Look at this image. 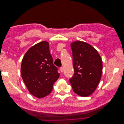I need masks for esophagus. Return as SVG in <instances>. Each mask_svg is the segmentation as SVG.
I'll list each match as a JSON object with an SVG mask.
<instances>
[{"mask_svg":"<svg viewBox=\"0 0 124 124\" xmlns=\"http://www.w3.org/2000/svg\"><path fill=\"white\" fill-rule=\"evenodd\" d=\"M60 70H61V72H63V68L62 67H61V68H60Z\"/></svg>","mask_w":124,"mask_h":124,"instance_id":"obj_1","label":"esophagus"}]
</instances>
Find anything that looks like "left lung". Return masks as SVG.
Listing matches in <instances>:
<instances>
[{"label":"left lung","instance_id":"1","mask_svg":"<svg viewBox=\"0 0 124 124\" xmlns=\"http://www.w3.org/2000/svg\"><path fill=\"white\" fill-rule=\"evenodd\" d=\"M71 47L74 73L70 83L75 93L88 96L95 91L101 79L102 60L95 48L86 42L76 41L71 44Z\"/></svg>","mask_w":124,"mask_h":124}]
</instances>
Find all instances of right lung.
<instances>
[{
  "label": "right lung",
  "mask_w": 124,
  "mask_h": 124,
  "mask_svg": "<svg viewBox=\"0 0 124 124\" xmlns=\"http://www.w3.org/2000/svg\"><path fill=\"white\" fill-rule=\"evenodd\" d=\"M21 69L22 78L29 92L38 98L50 94L59 77L58 68L53 64L49 44L46 41L29 48L24 56Z\"/></svg>",
  "instance_id": "obj_1"
}]
</instances>
